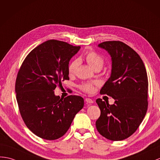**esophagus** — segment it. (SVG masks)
Listing matches in <instances>:
<instances>
[{"instance_id": "obj_1", "label": "esophagus", "mask_w": 160, "mask_h": 160, "mask_svg": "<svg viewBox=\"0 0 160 160\" xmlns=\"http://www.w3.org/2000/svg\"><path fill=\"white\" fill-rule=\"evenodd\" d=\"M85 102H86L87 103H89V104H91V103H93V101L90 98H86L85 99Z\"/></svg>"}]
</instances>
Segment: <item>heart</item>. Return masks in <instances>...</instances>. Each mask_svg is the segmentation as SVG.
<instances>
[{"mask_svg":"<svg viewBox=\"0 0 160 160\" xmlns=\"http://www.w3.org/2000/svg\"><path fill=\"white\" fill-rule=\"evenodd\" d=\"M84 58L88 64L90 65L91 68L95 70H100L102 67L104 65L105 60L101 55L98 53L95 52L94 51H90L85 54ZM79 65V61L78 59H75L69 62L68 65V73L69 75H73L76 72L78 67ZM80 88L84 91L88 92H91L92 91V86L91 84H82L80 85Z\"/></svg>","mask_w":160,"mask_h":160,"instance_id":"b5f03b06","label":"heart"}]
</instances>
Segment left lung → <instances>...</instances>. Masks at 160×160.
Masks as SVG:
<instances>
[{
	"mask_svg": "<svg viewBox=\"0 0 160 160\" xmlns=\"http://www.w3.org/2000/svg\"><path fill=\"white\" fill-rule=\"evenodd\" d=\"M98 46L112 60L110 77L100 90L114 99L110 105L96 100L101 114L96 128L106 138L118 141L132 136L145 117L148 108V78L144 62L136 52L119 41H109Z\"/></svg>",
	"mask_w": 160,
	"mask_h": 160,
	"instance_id": "1",
	"label": "left lung"
}]
</instances>
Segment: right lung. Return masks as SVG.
I'll list each match as a JSON object with an SVG mask.
<instances>
[{"label": "right lung", "instance_id": "add662e5", "mask_svg": "<svg viewBox=\"0 0 160 160\" xmlns=\"http://www.w3.org/2000/svg\"><path fill=\"white\" fill-rule=\"evenodd\" d=\"M80 48L61 41H46L27 55L18 73L15 88L22 118L43 139L62 137L84 106L80 96L60 98L54 91L61 81L69 80V62Z\"/></svg>", "mask_w": 160, "mask_h": 160}]
</instances>
